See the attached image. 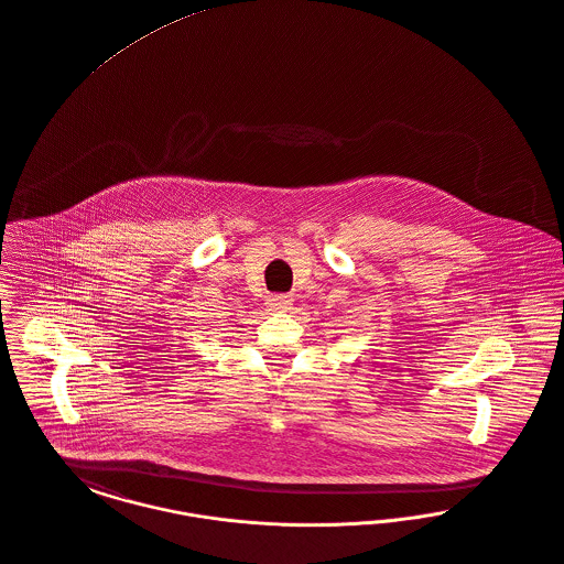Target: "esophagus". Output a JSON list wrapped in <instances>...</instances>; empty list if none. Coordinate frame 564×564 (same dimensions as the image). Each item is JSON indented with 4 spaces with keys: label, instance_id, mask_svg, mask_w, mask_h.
<instances>
[{
    "label": "esophagus",
    "instance_id": "obj_1",
    "mask_svg": "<svg viewBox=\"0 0 564 564\" xmlns=\"http://www.w3.org/2000/svg\"><path fill=\"white\" fill-rule=\"evenodd\" d=\"M290 304H292V299L285 296V294H272V296L268 299V306H270L272 311H285V308H290Z\"/></svg>",
    "mask_w": 564,
    "mask_h": 564
}]
</instances>
